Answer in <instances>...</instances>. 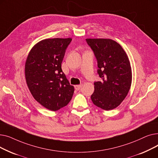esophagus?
Wrapping results in <instances>:
<instances>
[{
    "label": "esophagus",
    "mask_w": 158,
    "mask_h": 158,
    "mask_svg": "<svg viewBox=\"0 0 158 158\" xmlns=\"http://www.w3.org/2000/svg\"><path fill=\"white\" fill-rule=\"evenodd\" d=\"M82 87V85H76L75 86V89L76 90H79L81 89V88Z\"/></svg>",
    "instance_id": "34e87169"
}]
</instances>
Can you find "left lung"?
Listing matches in <instances>:
<instances>
[{
	"label": "left lung",
	"instance_id": "8db88e82",
	"mask_svg": "<svg viewBox=\"0 0 158 158\" xmlns=\"http://www.w3.org/2000/svg\"><path fill=\"white\" fill-rule=\"evenodd\" d=\"M97 60L101 81L94 82L93 103L102 110L116 108L125 99L131 88L132 70L126 52L111 39L87 38Z\"/></svg>",
	"mask_w": 158,
	"mask_h": 158
}]
</instances>
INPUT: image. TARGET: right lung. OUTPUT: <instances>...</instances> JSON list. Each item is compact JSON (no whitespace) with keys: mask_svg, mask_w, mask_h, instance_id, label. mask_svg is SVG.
<instances>
[{"mask_svg":"<svg viewBox=\"0 0 158 158\" xmlns=\"http://www.w3.org/2000/svg\"><path fill=\"white\" fill-rule=\"evenodd\" d=\"M72 38H48L31 49L25 64V77L35 100L45 108L56 111L67 105L74 87L61 69L66 49Z\"/></svg>","mask_w":158,"mask_h":158,"instance_id":"1","label":"right lung"}]
</instances>
